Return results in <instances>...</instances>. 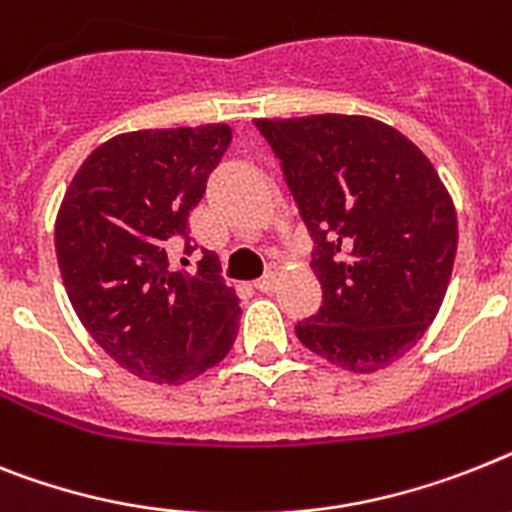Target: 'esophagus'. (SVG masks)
Returning a JSON list of instances; mask_svg holds the SVG:
<instances>
[{
  "mask_svg": "<svg viewBox=\"0 0 512 512\" xmlns=\"http://www.w3.org/2000/svg\"><path fill=\"white\" fill-rule=\"evenodd\" d=\"M276 283H278L276 273H265L263 278H257V281H255V289L263 291V294H268V291L276 289Z\"/></svg>",
  "mask_w": 512,
  "mask_h": 512,
  "instance_id": "1",
  "label": "esophagus"
}]
</instances>
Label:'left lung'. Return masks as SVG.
I'll return each instance as SVG.
<instances>
[{"mask_svg":"<svg viewBox=\"0 0 512 512\" xmlns=\"http://www.w3.org/2000/svg\"><path fill=\"white\" fill-rule=\"evenodd\" d=\"M307 226L322 286L296 338L317 356L377 372L411 351L440 312L458 218L435 166L369 117L257 119Z\"/></svg>","mask_w":512,"mask_h":512,"instance_id":"obj_1","label":"left lung"}]
</instances>
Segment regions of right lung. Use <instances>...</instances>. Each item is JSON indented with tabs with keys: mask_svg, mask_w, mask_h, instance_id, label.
Returning <instances> with one entry per match:
<instances>
[{
	"mask_svg": "<svg viewBox=\"0 0 512 512\" xmlns=\"http://www.w3.org/2000/svg\"><path fill=\"white\" fill-rule=\"evenodd\" d=\"M229 124L137 130L98 145L72 176L54 226L59 273L77 317L106 354L158 385H182L229 354L239 296L205 252L197 273L169 270Z\"/></svg>",
	"mask_w": 512,
	"mask_h": 512,
	"instance_id": "obj_1",
	"label": "right lung"
}]
</instances>
